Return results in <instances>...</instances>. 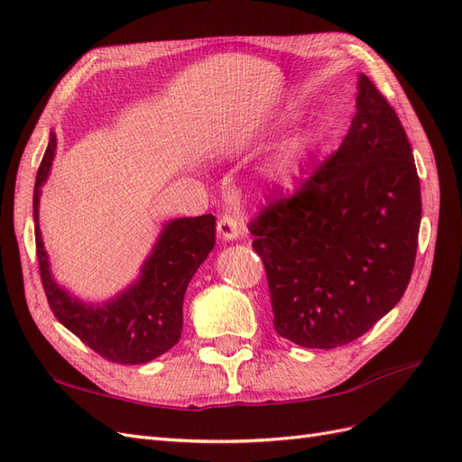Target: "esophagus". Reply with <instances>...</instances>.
Listing matches in <instances>:
<instances>
[{
    "label": "esophagus",
    "instance_id": "obj_1",
    "mask_svg": "<svg viewBox=\"0 0 462 462\" xmlns=\"http://www.w3.org/2000/svg\"><path fill=\"white\" fill-rule=\"evenodd\" d=\"M217 233H219V239L223 243H233L241 236L243 233V226L239 223V219L233 217V216H223L217 221Z\"/></svg>",
    "mask_w": 462,
    "mask_h": 462
}]
</instances>
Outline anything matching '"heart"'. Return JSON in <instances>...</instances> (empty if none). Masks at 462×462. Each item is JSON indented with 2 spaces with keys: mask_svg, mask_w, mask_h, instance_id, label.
Segmentation results:
<instances>
[{
  "mask_svg": "<svg viewBox=\"0 0 462 462\" xmlns=\"http://www.w3.org/2000/svg\"><path fill=\"white\" fill-rule=\"evenodd\" d=\"M318 133L312 127L292 131L265 163V173L277 187H289L316 144Z\"/></svg>",
  "mask_w": 462,
  "mask_h": 462,
  "instance_id": "obj_1",
  "label": "heart"
}]
</instances>
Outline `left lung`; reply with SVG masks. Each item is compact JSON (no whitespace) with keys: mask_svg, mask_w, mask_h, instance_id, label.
<instances>
[{"mask_svg":"<svg viewBox=\"0 0 462 462\" xmlns=\"http://www.w3.org/2000/svg\"><path fill=\"white\" fill-rule=\"evenodd\" d=\"M420 217L407 133L360 73L356 114L339 150L295 197L270 202L250 223L275 331L326 351L365 335L404 295Z\"/></svg>","mask_w":462,"mask_h":462,"instance_id":"obj_1","label":"left lung"}]
</instances>
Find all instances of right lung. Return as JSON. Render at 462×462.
I'll use <instances>...</instances> for the list:
<instances>
[{
    "instance_id": "right-lung-1",
    "label": "right lung",
    "mask_w": 462,
    "mask_h": 462,
    "mask_svg": "<svg viewBox=\"0 0 462 462\" xmlns=\"http://www.w3.org/2000/svg\"><path fill=\"white\" fill-rule=\"evenodd\" d=\"M58 150L55 131L40 163L32 219L40 277L53 316L100 356L117 365H146L170 351L183 331V299L192 275L216 245V217L165 221L138 277L106 302H87L55 282L40 231L42 187Z\"/></svg>"
}]
</instances>
